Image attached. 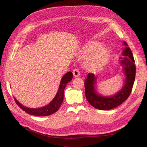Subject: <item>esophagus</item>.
I'll list each match as a JSON object with an SVG mask.
<instances>
[{
	"label": "esophagus",
	"instance_id": "34e87169",
	"mask_svg": "<svg viewBox=\"0 0 147 147\" xmlns=\"http://www.w3.org/2000/svg\"><path fill=\"white\" fill-rule=\"evenodd\" d=\"M72 73H73V75L75 77H78L80 75V72L78 69H74L73 70Z\"/></svg>",
	"mask_w": 147,
	"mask_h": 147
}]
</instances>
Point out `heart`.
Masks as SVG:
<instances>
[{
    "label": "heart",
    "mask_w": 147,
    "mask_h": 147,
    "mask_svg": "<svg viewBox=\"0 0 147 147\" xmlns=\"http://www.w3.org/2000/svg\"><path fill=\"white\" fill-rule=\"evenodd\" d=\"M110 55L108 47L100 45L99 42H91L84 45L81 50V55H88L84 61L86 68L96 70L100 68L107 61Z\"/></svg>",
    "instance_id": "heart-1"
}]
</instances>
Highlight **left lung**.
Wrapping results in <instances>:
<instances>
[{
	"instance_id": "left-lung-1",
	"label": "left lung",
	"mask_w": 147,
	"mask_h": 147,
	"mask_svg": "<svg viewBox=\"0 0 147 147\" xmlns=\"http://www.w3.org/2000/svg\"><path fill=\"white\" fill-rule=\"evenodd\" d=\"M125 45L123 51V55L125 57L121 59V64L123 66V70L126 76L124 86L118 92L112 96H102L97 93L94 85L96 77L94 74H88L84 81L85 96L88 102L94 108L99 110H111L121 105L125 101L131 94L132 89L136 77L135 61L131 49L127 46V43L124 42Z\"/></svg>"
}]
</instances>
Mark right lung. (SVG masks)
<instances>
[{"label": "right lung", "instance_id": "add662e5", "mask_svg": "<svg viewBox=\"0 0 147 147\" xmlns=\"http://www.w3.org/2000/svg\"><path fill=\"white\" fill-rule=\"evenodd\" d=\"M73 77L72 72H69L66 73L63 78H61L60 82V85L59 86L58 91H57L55 97H54L50 104L47 105L38 109H30L21 104L15 97V100L16 104L24 110V112L28 114L34 115V116H48L57 112L61 107L64 99V91L65 86L69 82L72 80Z\"/></svg>", "mask_w": 147, "mask_h": 147}]
</instances>
